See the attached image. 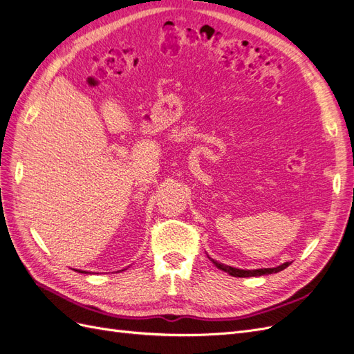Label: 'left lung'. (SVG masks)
Returning a JSON list of instances; mask_svg holds the SVG:
<instances>
[{
  "mask_svg": "<svg viewBox=\"0 0 354 354\" xmlns=\"http://www.w3.org/2000/svg\"><path fill=\"white\" fill-rule=\"evenodd\" d=\"M208 259L212 261V264L217 267V269L223 270L229 273L230 276H234V277H252V276H264V274H272V273H277L281 272L283 269H286V267L291 264L289 261L277 266V267H272V269H254V270H243V269H236V267H232V266H227V264H223V263H218L214 259H211V257H208Z\"/></svg>",
  "mask_w": 354,
  "mask_h": 354,
  "instance_id": "8db88e82",
  "label": "left lung"
}]
</instances>
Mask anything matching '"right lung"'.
<instances>
[{"mask_svg": "<svg viewBox=\"0 0 354 354\" xmlns=\"http://www.w3.org/2000/svg\"><path fill=\"white\" fill-rule=\"evenodd\" d=\"M75 270V269H73ZM75 272H80V273H88V272H84V270H75Z\"/></svg>", "mask_w": 354, "mask_h": 354, "instance_id": "add662e5", "label": "right lung"}]
</instances>
